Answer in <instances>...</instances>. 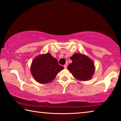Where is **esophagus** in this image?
<instances>
[{
	"mask_svg": "<svg viewBox=\"0 0 121 121\" xmlns=\"http://www.w3.org/2000/svg\"><path fill=\"white\" fill-rule=\"evenodd\" d=\"M67 66H68V63H65V64H64V68H67Z\"/></svg>",
	"mask_w": 121,
	"mask_h": 121,
	"instance_id": "1",
	"label": "esophagus"
}]
</instances>
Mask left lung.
Here are the masks:
<instances>
[{
  "label": "left lung",
  "mask_w": 121,
  "mask_h": 121,
  "mask_svg": "<svg viewBox=\"0 0 121 121\" xmlns=\"http://www.w3.org/2000/svg\"><path fill=\"white\" fill-rule=\"evenodd\" d=\"M70 59L72 63L67 68L76 79L86 81L91 78L95 72L94 64L91 59L80 53H75Z\"/></svg>",
  "instance_id": "obj_1"
}]
</instances>
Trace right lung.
I'll return each instance as SVG.
<instances>
[{"label": "right lung", "mask_w": 121, "mask_h": 121, "mask_svg": "<svg viewBox=\"0 0 121 121\" xmlns=\"http://www.w3.org/2000/svg\"><path fill=\"white\" fill-rule=\"evenodd\" d=\"M63 69V66L59 65L57 59L48 53L34 59L31 64V72L37 82L46 84L52 82L58 73Z\"/></svg>", "instance_id": "add662e5"}]
</instances>
